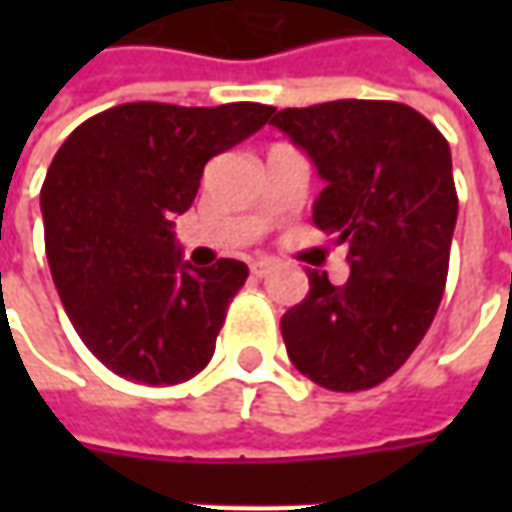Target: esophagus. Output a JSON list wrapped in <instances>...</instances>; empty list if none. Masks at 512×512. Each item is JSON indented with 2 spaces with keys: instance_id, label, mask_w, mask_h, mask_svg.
Instances as JSON below:
<instances>
[{
  "instance_id": "1",
  "label": "esophagus",
  "mask_w": 512,
  "mask_h": 512,
  "mask_svg": "<svg viewBox=\"0 0 512 512\" xmlns=\"http://www.w3.org/2000/svg\"><path fill=\"white\" fill-rule=\"evenodd\" d=\"M270 262L267 259H256V262H250V273L256 276V279H262V276H267L270 273Z\"/></svg>"
}]
</instances>
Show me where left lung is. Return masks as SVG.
<instances>
[{
	"label": "left lung",
	"mask_w": 512,
	"mask_h": 512,
	"mask_svg": "<svg viewBox=\"0 0 512 512\" xmlns=\"http://www.w3.org/2000/svg\"><path fill=\"white\" fill-rule=\"evenodd\" d=\"M273 113L270 125L325 179L313 222L350 245L347 282L310 270L307 296L282 316L287 356L327 390H370L407 362L442 302L459 216L450 145L402 102L339 99Z\"/></svg>",
	"instance_id": "8db88e82"
}]
</instances>
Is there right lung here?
I'll list each match as a JSON object with an SVG mask.
<instances>
[{
  "label": "right lung",
  "mask_w": 512,
  "mask_h": 512,
  "mask_svg": "<svg viewBox=\"0 0 512 512\" xmlns=\"http://www.w3.org/2000/svg\"><path fill=\"white\" fill-rule=\"evenodd\" d=\"M273 116L270 105L130 102L82 122L42 185L45 250L79 339L116 376L179 384L205 370L247 265L182 262L173 219L205 165Z\"/></svg>",
  "instance_id": "add662e5"
}]
</instances>
